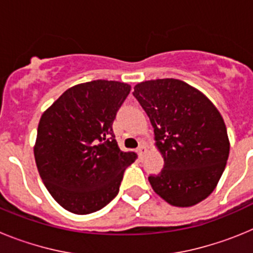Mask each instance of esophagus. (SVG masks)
<instances>
[{
  "label": "esophagus",
  "mask_w": 253,
  "mask_h": 253,
  "mask_svg": "<svg viewBox=\"0 0 253 253\" xmlns=\"http://www.w3.org/2000/svg\"><path fill=\"white\" fill-rule=\"evenodd\" d=\"M137 152H138V154H139V157L143 158V157H144V154H146V152H147V147L144 146V144H140V146L138 147Z\"/></svg>",
  "instance_id": "obj_1"
}]
</instances>
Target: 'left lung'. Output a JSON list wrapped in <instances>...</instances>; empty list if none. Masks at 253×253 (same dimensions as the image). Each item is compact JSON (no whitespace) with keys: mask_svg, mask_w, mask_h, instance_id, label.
Returning <instances> with one entry per match:
<instances>
[{"mask_svg":"<svg viewBox=\"0 0 253 253\" xmlns=\"http://www.w3.org/2000/svg\"><path fill=\"white\" fill-rule=\"evenodd\" d=\"M134 97L154 128L165 165L148 177L152 187L175 207H191L213 193L225 169L229 140L222 115L190 84L163 78L138 84Z\"/></svg>","mask_w":253,"mask_h":253,"instance_id":"left-lung-1","label":"left lung"}]
</instances>
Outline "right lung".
<instances>
[{
    "label": "right lung",
    "instance_id": "right-lung-1",
    "mask_svg": "<svg viewBox=\"0 0 253 253\" xmlns=\"http://www.w3.org/2000/svg\"><path fill=\"white\" fill-rule=\"evenodd\" d=\"M130 92L118 81L71 87L42 115L34 156L55 202L75 214L102 209L118 195L137 153L118 146L113 123Z\"/></svg>",
    "mask_w": 253,
    "mask_h": 253
}]
</instances>
